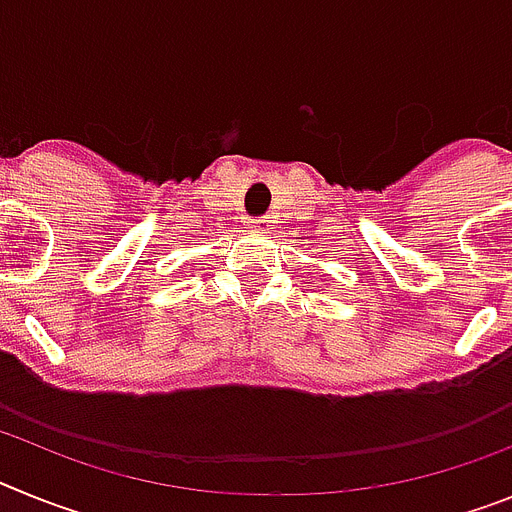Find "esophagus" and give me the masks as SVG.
Returning a JSON list of instances; mask_svg holds the SVG:
<instances>
[{
	"instance_id": "esophagus-1",
	"label": "esophagus",
	"mask_w": 512,
	"mask_h": 512,
	"mask_svg": "<svg viewBox=\"0 0 512 512\" xmlns=\"http://www.w3.org/2000/svg\"><path fill=\"white\" fill-rule=\"evenodd\" d=\"M269 223H271L269 217H259V220H253L251 228L253 230H269Z\"/></svg>"
}]
</instances>
